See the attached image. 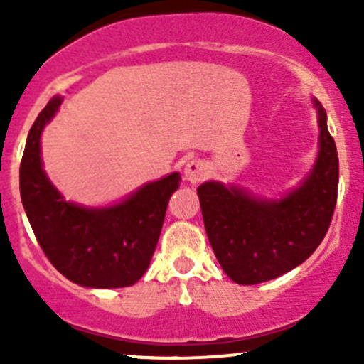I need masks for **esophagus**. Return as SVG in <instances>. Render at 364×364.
<instances>
[{"mask_svg":"<svg viewBox=\"0 0 364 364\" xmlns=\"http://www.w3.org/2000/svg\"><path fill=\"white\" fill-rule=\"evenodd\" d=\"M183 176L188 183L196 185V183L203 181V179L208 176V167L203 160H190L188 164L185 165V171H183Z\"/></svg>","mask_w":364,"mask_h":364,"instance_id":"34e87169","label":"esophagus"}]
</instances>
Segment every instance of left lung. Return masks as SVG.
Returning a JSON list of instances; mask_svg holds the SVG:
<instances>
[{
	"mask_svg": "<svg viewBox=\"0 0 364 364\" xmlns=\"http://www.w3.org/2000/svg\"><path fill=\"white\" fill-rule=\"evenodd\" d=\"M318 116V153L299 186L264 199L237 185L205 181L197 188L205 234L227 277L240 285L273 280L303 264L324 240L338 193V153L328 116Z\"/></svg>",
	"mask_w": 364,
	"mask_h": 364,
	"instance_id": "obj_1",
	"label": "left lung"
}]
</instances>
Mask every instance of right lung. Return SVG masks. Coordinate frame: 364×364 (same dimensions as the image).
Wrapping results in <instances>:
<instances>
[{
    "label": "right lung",
    "mask_w": 364,
    "mask_h": 364,
    "mask_svg": "<svg viewBox=\"0 0 364 364\" xmlns=\"http://www.w3.org/2000/svg\"><path fill=\"white\" fill-rule=\"evenodd\" d=\"M63 98L53 97L33 123L21 160V199L36 241L63 277L87 289L134 285L148 269L178 172L146 183L121 203L86 208L68 203L47 178L40 137Z\"/></svg>",
    "instance_id": "1"
}]
</instances>
